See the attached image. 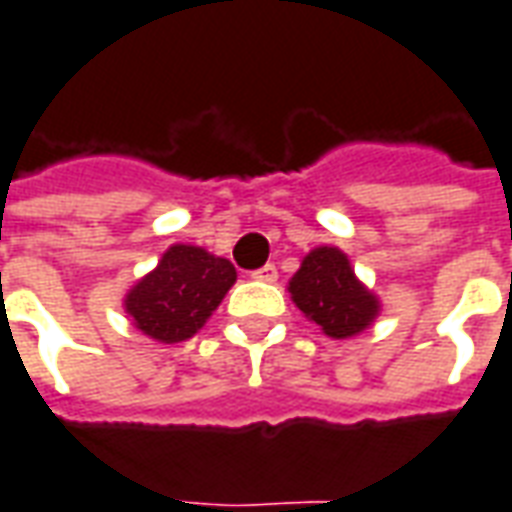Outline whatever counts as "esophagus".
I'll return each mask as SVG.
<instances>
[{"mask_svg":"<svg viewBox=\"0 0 512 512\" xmlns=\"http://www.w3.org/2000/svg\"><path fill=\"white\" fill-rule=\"evenodd\" d=\"M250 276L256 278V281H276L278 270H276V264H264V267H259V270H253Z\"/></svg>","mask_w":512,"mask_h":512,"instance_id":"esophagus-1","label":"esophagus"}]
</instances>
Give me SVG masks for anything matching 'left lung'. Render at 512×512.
<instances>
[{"label": "left lung", "mask_w": 512, "mask_h": 512, "mask_svg": "<svg viewBox=\"0 0 512 512\" xmlns=\"http://www.w3.org/2000/svg\"><path fill=\"white\" fill-rule=\"evenodd\" d=\"M290 292L303 315L337 340L368 329L379 312L376 298L359 284L345 253L337 248L312 250L292 276Z\"/></svg>", "instance_id": "left-lung-1"}]
</instances>
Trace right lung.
Returning a JSON list of instances; mask_svg holds the SVG:
<instances>
[{
	"label": "right lung",
	"mask_w": 512,
	"mask_h": 512,
	"mask_svg": "<svg viewBox=\"0 0 512 512\" xmlns=\"http://www.w3.org/2000/svg\"><path fill=\"white\" fill-rule=\"evenodd\" d=\"M234 281L236 270L228 259L192 245H172L153 273L128 292L125 309L147 337L181 343L209 320Z\"/></svg>",
	"instance_id": "obj_1"
}]
</instances>
